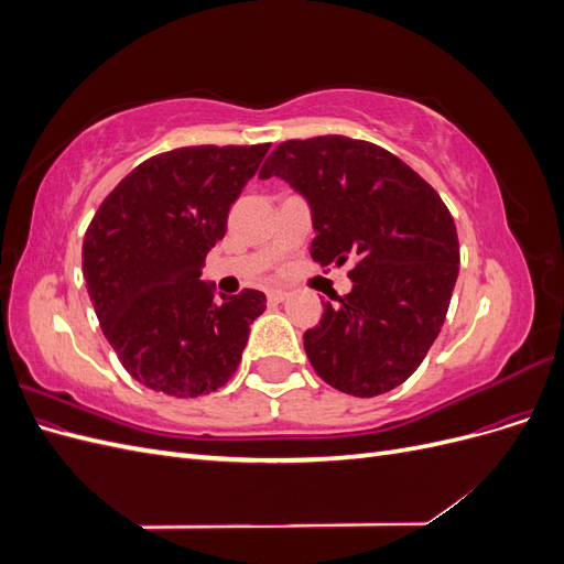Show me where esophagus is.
<instances>
[{
  "label": "esophagus",
  "instance_id": "esophagus-1",
  "mask_svg": "<svg viewBox=\"0 0 564 564\" xmlns=\"http://www.w3.org/2000/svg\"><path fill=\"white\" fill-rule=\"evenodd\" d=\"M286 296L289 294L284 292V289H270V292H268V301L270 303H282Z\"/></svg>",
  "mask_w": 564,
  "mask_h": 564
}]
</instances>
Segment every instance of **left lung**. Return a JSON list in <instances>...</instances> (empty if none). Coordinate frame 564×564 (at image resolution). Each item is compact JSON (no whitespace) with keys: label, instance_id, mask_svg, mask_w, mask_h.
I'll list each match as a JSON object with an SVG mask.
<instances>
[{"label":"left lung","instance_id":"obj_1","mask_svg":"<svg viewBox=\"0 0 564 564\" xmlns=\"http://www.w3.org/2000/svg\"><path fill=\"white\" fill-rule=\"evenodd\" d=\"M259 176H280L308 199L317 263L355 261L350 294L324 303L303 334L317 377L355 398L404 383L437 338L458 278L445 202L392 152L346 135L284 141Z\"/></svg>","mask_w":564,"mask_h":564}]
</instances>
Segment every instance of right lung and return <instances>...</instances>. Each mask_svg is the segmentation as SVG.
<instances>
[{"instance_id":"add662e5","label":"right lung","mask_w":564,"mask_h":564,"mask_svg":"<svg viewBox=\"0 0 564 564\" xmlns=\"http://www.w3.org/2000/svg\"><path fill=\"white\" fill-rule=\"evenodd\" d=\"M268 148L162 152L119 181L91 218L82 245L89 299L119 362L145 388L207 395L240 365L265 294L216 296L199 278Z\"/></svg>"}]
</instances>
